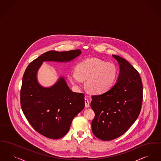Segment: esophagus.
Here are the masks:
<instances>
[{"instance_id": "esophagus-1", "label": "esophagus", "mask_w": 161, "mask_h": 161, "mask_svg": "<svg viewBox=\"0 0 161 161\" xmlns=\"http://www.w3.org/2000/svg\"><path fill=\"white\" fill-rule=\"evenodd\" d=\"M85 102L86 108H88L89 106V102L87 98H85Z\"/></svg>"}]
</instances>
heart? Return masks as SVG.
Returning a JSON list of instances; mask_svg holds the SVG:
<instances>
[{
	"mask_svg": "<svg viewBox=\"0 0 161 161\" xmlns=\"http://www.w3.org/2000/svg\"><path fill=\"white\" fill-rule=\"evenodd\" d=\"M118 67L112 62L98 58H88L76 65L75 72L69 74L70 81L76 86L86 80L88 91L94 94H102L110 89L118 76Z\"/></svg>",
	"mask_w": 161,
	"mask_h": 161,
	"instance_id": "1",
	"label": "heart"
}]
</instances>
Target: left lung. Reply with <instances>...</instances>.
<instances>
[{"label":"left lung","mask_w":161,"mask_h":161,"mask_svg":"<svg viewBox=\"0 0 161 161\" xmlns=\"http://www.w3.org/2000/svg\"><path fill=\"white\" fill-rule=\"evenodd\" d=\"M120 67L116 83L108 91L92 95L95 113L92 131L102 141H111L126 132L137 119L142 106L143 86L139 72L123 58L113 55Z\"/></svg>","instance_id":"1"}]
</instances>
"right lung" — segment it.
I'll return each mask as SVG.
<instances>
[{
  "instance_id": "obj_1",
  "label": "right lung",
  "mask_w": 161,
  "mask_h": 161,
  "mask_svg": "<svg viewBox=\"0 0 161 161\" xmlns=\"http://www.w3.org/2000/svg\"><path fill=\"white\" fill-rule=\"evenodd\" d=\"M81 53L80 49L48 51L31 62L24 72L20 89L22 111L32 127L46 137L57 139L66 134L74 118L85 108V95L72 92L63 76L54 85L42 87L37 80L38 70L44 61L66 63Z\"/></svg>"
}]
</instances>
